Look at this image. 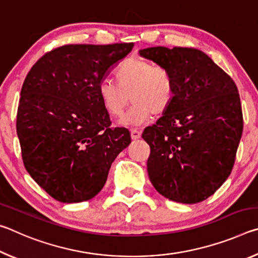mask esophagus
Returning a JSON list of instances; mask_svg holds the SVG:
<instances>
[{"label": "esophagus", "instance_id": "obj_1", "mask_svg": "<svg viewBox=\"0 0 258 258\" xmlns=\"http://www.w3.org/2000/svg\"><path fill=\"white\" fill-rule=\"evenodd\" d=\"M131 137H132L133 140H138L141 138V132L137 128H132L131 130Z\"/></svg>", "mask_w": 258, "mask_h": 258}]
</instances>
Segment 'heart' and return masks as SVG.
Listing matches in <instances>:
<instances>
[{
	"label": "heart",
	"instance_id": "obj_1",
	"mask_svg": "<svg viewBox=\"0 0 258 258\" xmlns=\"http://www.w3.org/2000/svg\"><path fill=\"white\" fill-rule=\"evenodd\" d=\"M116 80H102L98 84V97L109 116L119 117L131 99L133 106L121 118L123 125H141L152 115H163L175 99L176 83L169 69L156 66L150 60L131 56L115 73Z\"/></svg>",
	"mask_w": 258,
	"mask_h": 258
}]
</instances>
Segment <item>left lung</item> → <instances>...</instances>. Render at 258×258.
<instances>
[{
	"label": "left lung",
	"mask_w": 258,
	"mask_h": 258,
	"mask_svg": "<svg viewBox=\"0 0 258 258\" xmlns=\"http://www.w3.org/2000/svg\"><path fill=\"white\" fill-rule=\"evenodd\" d=\"M140 54L169 69L176 83L172 106L142 133L150 181L173 202H203L232 172L243 128L237 85L197 49L155 46Z\"/></svg>",
	"instance_id": "8db88e82"
}]
</instances>
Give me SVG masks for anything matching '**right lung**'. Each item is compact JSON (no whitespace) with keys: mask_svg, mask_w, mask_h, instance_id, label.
<instances>
[{"mask_svg":"<svg viewBox=\"0 0 258 258\" xmlns=\"http://www.w3.org/2000/svg\"><path fill=\"white\" fill-rule=\"evenodd\" d=\"M133 46L55 47L25 78L17 112L21 157L33 180L58 202L95 197L112 161L131 143L127 128L111 127L98 84Z\"/></svg>","mask_w":258,"mask_h":258,"instance_id":"obj_1","label":"right lung"}]
</instances>
